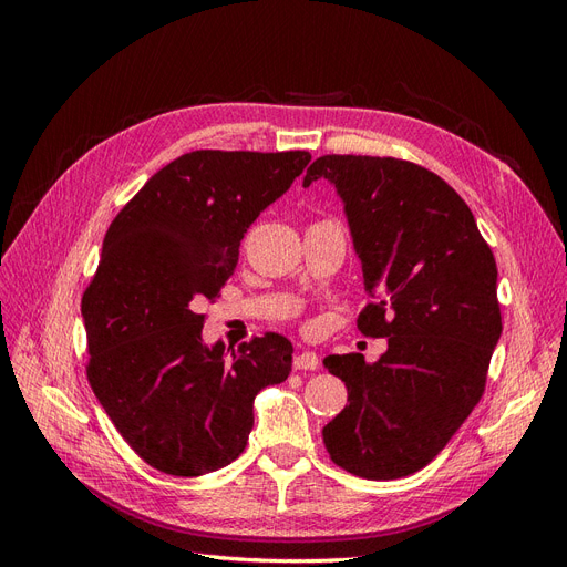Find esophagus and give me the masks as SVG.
I'll use <instances>...</instances> for the list:
<instances>
[{
	"label": "esophagus",
	"instance_id": "34e87169",
	"mask_svg": "<svg viewBox=\"0 0 567 567\" xmlns=\"http://www.w3.org/2000/svg\"><path fill=\"white\" fill-rule=\"evenodd\" d=\"M319 364H321V359H319L317 352L302 350V352L296 354V369L298 371H315V369H319Z\"/></svg>",
	"mask_w": 567,
	"mask_h": 567
}]
</instances>
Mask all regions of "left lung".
Segmentation results:
<instances>
[{"instance_id":"obj_1","label":"left lung","mask_w":567,"mask_h":567,"mask_svg":"<svg viewBox=\"0 0 567 567\" xmlns=\"http://www.w3.org/2000/svg\"><path fill=\"white\" fill-rule=\"evenodd\" d=\"M329 179L346 205L369 302L359 331L388 338L379 362L329 354L348 402L323 425L333 463L367 480L427 466L485 392L502 336L496 262L475 217L431 169L398 158L321 156L302 179Z\"/></svg>"}]
</instances>
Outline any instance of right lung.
Instances as JSON below:
<instances>
[{
	"label": "right lung",
	"instance_id": "1",
	"mask_svg": "<svg viewBox=\"0 0 567 567\" xmlns=\"http://www.w3.org/2000/svg\"><path fill=\"white\" fill-rule=\"evenodd\" d=\"M307 151H192L158 169L111 227L82 296L87 379L148 466L196 477L246 450L252 400L284 383L293 346L279 333L205 346L198 305L215 300L260 213L281 198Z\"/></svg>",
	"mask_w": 567,
	"mask_h": 567
}]
</instances>
